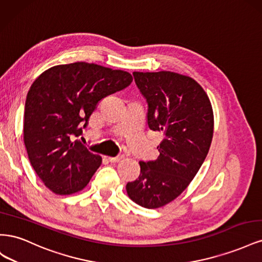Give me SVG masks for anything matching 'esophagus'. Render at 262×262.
I'll use <instances>...</instances> for the list:
<instances>
[{"instance_id":"obj_1","label":"esophagus","mask_w":262,"mask_h":262,"mask_svg":"<svg viewBox=\"0 0 262 262\" xmlns=\"http://www.w3.org/2000/svg\"><path fill=\"white\" fill-rule=\"evenodd\" d=\"M120 160H122V155H118L116 157H108V161L110 163H117V162H119Z\"/></svg>"}]
</instances>
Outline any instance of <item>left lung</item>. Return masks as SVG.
<instances>
[{
  "label": "left lung",
  "instance_id": "obj_1",
  "mask_svg": "<svg viewBox=\"0 0 262 262\" xmlns=\"http://www.w3.org/2000/svg\"><path fill=\"white\" fill-rule=\"evenodd\" d=\"M147 102V124L161 132L155 161L140 162L137 180L126 184L130 199L156 209L184 191L200 169L213 138V110L207 93L193 78L178 73L133 72Z\"/></svg>",
  "mask_w": 262,
  "mask_h": 262
}]
</instances>
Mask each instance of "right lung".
<instances>
[{"label":"right lung","mask_w":262,"mask_h":262,"mask_svg":"<svg viewBox=\"0 0 262 262\" xmlns=\"http://www.w3.org/2000/svg\"><path fill=\"white\" fill-rule=\"evenodd\" d=\"M133 81L125 71L94 63L55 66L30 86L24 113V143L37 176L57 194H72L89 184L101 164L81 141L98 102Z\"/></svg>","instance_id":"obj_1"}]
</instances>
